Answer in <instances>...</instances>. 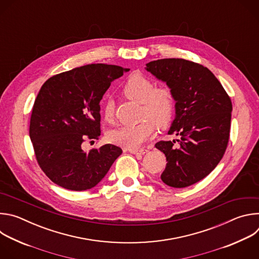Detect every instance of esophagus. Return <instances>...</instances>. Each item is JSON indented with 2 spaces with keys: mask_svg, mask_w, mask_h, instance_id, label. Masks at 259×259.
<instances>
[{
  "mask_svg": "<svg viewBox=\"0 0 259 259\" xmlns=\"http://www.w3.org/2000/svg\"><path fill=\"white\" fill-rule=\"evenodd\" d=\"M129 152L133 155H143L145 153H147V150L144 149H140V150H129Z\"/></svg>",
  "mask_w": 259,
  "mask_h": 259,
  "instance_id": "34e87169",
  "label": "esophagus"
}]
</instances>
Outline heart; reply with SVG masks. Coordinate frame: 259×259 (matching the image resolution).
<instances>
[{
    "instance_id": "b5f03b06",
    "label": "heart",
    "mask_w": 259,
    "mask_h": 259,
    "mask_svg": "<svg viewBox=\"0 0 259 259\" xmlns=\"http://www.w3.org/2000/svg\"><path fill=\"white\" fill-rule=\"evenodd\" d=\"M122 93L129 99L141 103L140 123L133 126H123L109 133L110 141L128 150H137L149 140L155 127L163 128L171 121L175 98L172 89L168 86L156 87L154 81L140 72H134L128 77L122 87ZM103 119L107 123L114 120V103L106 100L102 108Z\"/></svg>"
}]
</instances>
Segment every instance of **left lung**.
Listing matches in <instances>:
<instances>
[{
    "mask_svg": "<svg viewBox=\"0 0 259 259\" xmlns=\"http://www.w3.org/2000/svg\"><path fill=\"white\" fill-rule=\"evenodd\" d=\"M146 70L166 82L174 93L176 117L168 131L180 138L155 144L167 165L161 179L181 189L205 178L223 159L228 147L232 100L204 65L182 58H164L146 64Z\"/></svg>",
    "mask_w": 259,
    "mask_h": 259,
    "instance_id": "obj_1",
    "label": "left lung"
}]
</instances>
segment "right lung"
I'll use <instances>...</instances> for the list:
<instances>
[{"instance_id": "add662e5", "label": "right lung", "mask_w": 259, "mask_h": 259, "mask_svg": "<svg viewBox=\"0 0 259 259\" xmlns=\"http://www.w3.org/2000/svg\"><path fill=\"white\" fill-rule=\"evenodd\" d=\"M128 70L88 64L57 73L43 84L32 106L29 137L36 162L57 186L76 192L92 189L122 154L114 144L89 152L82 144L98 139L99 102L110 83Z\"/></svg>"}]
</instances>
